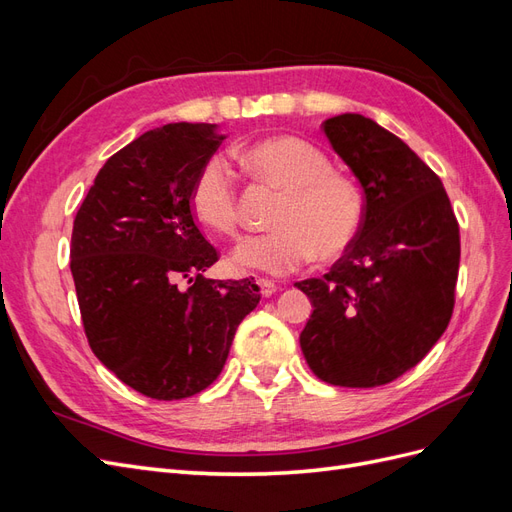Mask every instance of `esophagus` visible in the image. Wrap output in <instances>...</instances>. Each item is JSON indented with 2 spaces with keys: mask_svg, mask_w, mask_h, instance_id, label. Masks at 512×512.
I'll use <instances>...</instances> for the list:
<instances>
[{
  "mask_svg": "<svg viewBox=\"0 0 512 512\" xmlns=\"http://www.w3.org/2000/svg\"><path fill=\"white\" fill-rule=\"evenodd\" d=\"M258 288L262 297H271V294H275L277 290V286L271 280H258Z\"/></svg>",
  "mask_w": 512,
  "mask_h": 512,
  "instance_id": "34e87169",
  "label": "esophagus"
}]
</instances>
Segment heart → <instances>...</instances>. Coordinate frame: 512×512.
<instances>
[{"label":"heart","mask_w":512,"mask_h":512,"mask_svg":"<svg viewBox=\"0 0 512 512\" xmlns=\"http://www.w3.org/2000/svg\"><path fill=\"white\" fill-rule=\"evenodd\" d=\"M250 173L282 190L267 232L243 237L230 254L237 269L284 275L318 256H342L359 235L363 205L356 185L331 168L327 153L299 136L277 134L241 147ZM190 209L205 228L230 235L239 224L237 181L224 158H209L194 177Z\"/></svg>","instance_id":"b5f03b06"}]
</instances>
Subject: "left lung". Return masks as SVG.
I'll use <instances>...</instances> for the list:
<instances>
[{
  "label": "left lung",
  "instance_id": "1",
  "mask_svg": "<svg viewBox=\"0 0 512 512\" xmlns=\"http://www.w3.org/2000/svg\"><path fill=\"white\" fill-rule=\"evenodd\" d=\"M322 130L359 179L365 209L344 258L294 284L314 307L299 342L320 380L371 389L423 361L446 331L459 226L440 177L393 132L359 113L331 117Z\"/></svg>",
  "mask_w": 512,
  "mask_h": 512
}]
</instances>
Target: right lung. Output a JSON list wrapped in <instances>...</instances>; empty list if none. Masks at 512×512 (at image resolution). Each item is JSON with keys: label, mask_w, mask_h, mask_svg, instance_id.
<instances>
[{"label": "right lung", "mask_w": 512, "mask_h": 512, "mask_svg": "<svg viewBox=\"0 0 512 512\" xmlns=\"http://www.w3.org/2000/svg\"><path fill=\"white\" fill-rule=\"evenodd\" d=\"M220 143L215 123L141 134L106 160L74 218L70 271L89 346L151 399L205 391L260 301L254 280L203 277L218 252L196 226L190 190Z\"/></svg>", "instance_id": "obj_1"}]
</instances>
